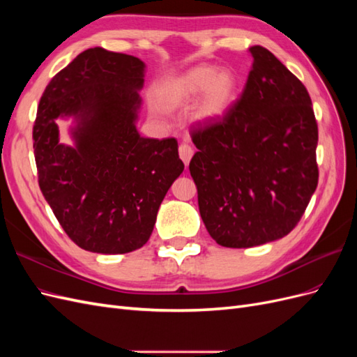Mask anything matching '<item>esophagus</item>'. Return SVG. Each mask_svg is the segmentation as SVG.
I'll list each match as a JSON object with an SVG mask.
<instances>
[{
    "label": "esophagus",
    "mask_w": 357,
    "mask_h": 357,
    "mask_svg": "<svg viewBox=\"0 0 357 357\" xmlns=\"http://www.w3.org/2000/svg\"><path fill=\"white\" fill-rule=\"evenodd\" d=\"M178 153H180V159H181L183 162H185V165L188 167L190 159H192V156H193V149H192V146H190L189 143H181L180 147H178Z\"/></svg>",
    "instance_id": "obj_1"
}]
</instances>
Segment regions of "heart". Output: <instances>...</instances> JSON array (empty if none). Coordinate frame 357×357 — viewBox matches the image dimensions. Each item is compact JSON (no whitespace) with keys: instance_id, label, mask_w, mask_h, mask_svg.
Returning a JSON list of instances; mask_svg holds the SVG:
<instances>
[{"instance_id":"b5f03b06","label":"heart","mask_w":357,"mask_h":357,"mask_svg":"<svg viewBox=\"0 0 357 357\" xmlns=\"http://www.w3.org/2000/svg\"><path fill=\"white\" fill-rule=\"evenodd\" d=\"M236 77L232 71L198 66L172 79L162 91V101L165 105L181 107L201 95L198 104V116L205 121L222 117L235 98Z\"/></svg>"}]
</instances>
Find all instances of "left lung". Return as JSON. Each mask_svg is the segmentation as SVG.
<instances>
[{
    "instance_id": "obj_1",
    "label": "left lung",
    "mask_w": 357,
    "mask_h": 357,
    "mask_svg": "<svg viewBox=\"0 0 357 357\" xmlns=\"http://www.w3.org/2000/svg\"><path fill=\"white\" fill-rule=\"evenodd\" d=\"M240 100L195 123L189 171L211 238L247 248L283 238L317 188V122L302 82L262 46Z\"/></svg>"
}]
</instances>
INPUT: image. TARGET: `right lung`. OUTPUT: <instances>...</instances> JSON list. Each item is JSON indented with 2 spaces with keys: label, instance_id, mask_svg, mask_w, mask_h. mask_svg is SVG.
Masks as SVG:
<instances>
[{
  "label": "right lung",
  "instance_id": "1",
  "mask_svg": "<svg viewBox=\"0 0 357 357\" xmlns=\"http://www.w3.org/2000/svg\"><path fill=\"white\" fill-rule=\"evenodd\" d=\"M144 62L93 47L46 86L32 139L38 185L62 229L83 250L143 247L168 189L185 169L176 138L137 131ZM73 115L74 146L59 143L58 116Z\"/></svg>",
  "mask_w": 357,
  "mask_h": 357
}]
</instances>
